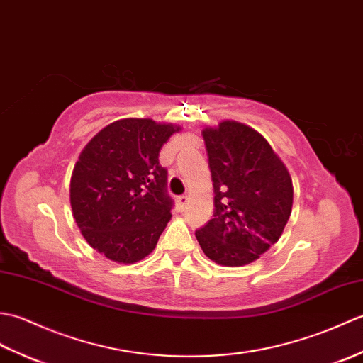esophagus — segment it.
I'll return each instance as SVG.
<instances>
[{
	"label": "esophagus",
	"mask_w": 363,
	"mask_h": 363,
	"mask_svg": "<svg viewBox=\"0 0 363 363\" xmlns=\"http://www.w3.org/2000/svg\"><path fill=\"white\" fill-rule=\"evenodd\" d=\"M189 203V196L187 195H181V196H177V204H179V207L181 209H184V207H186V204Z\"/></svg>",
	"instance_id": "obj_1"
}]
</instances>
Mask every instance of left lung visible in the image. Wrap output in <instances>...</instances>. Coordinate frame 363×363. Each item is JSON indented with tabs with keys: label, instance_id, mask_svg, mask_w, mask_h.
<instances>
[{
	"label": "left lung",
	"instance_id": "1",
	"mask_svg": "<svg viewBox=\"0 0 363 363\" xmlns=\"http://www.w3.org/2000/svg\"><path fill=\"white\" fill-rule=\"evenodd\" d=\"M213 182V218L196 230L215 264L243 267L279 240L293 206L287 167L256 129L234 120L203 129Z\"/></svg>",
	"mask_w": 363,
	"mask_h": 363
}]
</instances>
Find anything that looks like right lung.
Returning <instances> with one entry per match:
<instances>
[{"mask_svg": "<svg viewBox=\"0 0 363 363\" xmlns=\"http://www.w3.org/2000/svg\"><path fill=\"white\" fill-rule=\"evenodd\" d=\"M182 128L121 118L84 146L70 181L73 218L86 242L118 264L150 256L172 220L159 152Z\"/></svg>", "mask_w": 363, "mask_h": 363, "instance_id": "right-lung-1", "label": "right lung"}]
</instances>
